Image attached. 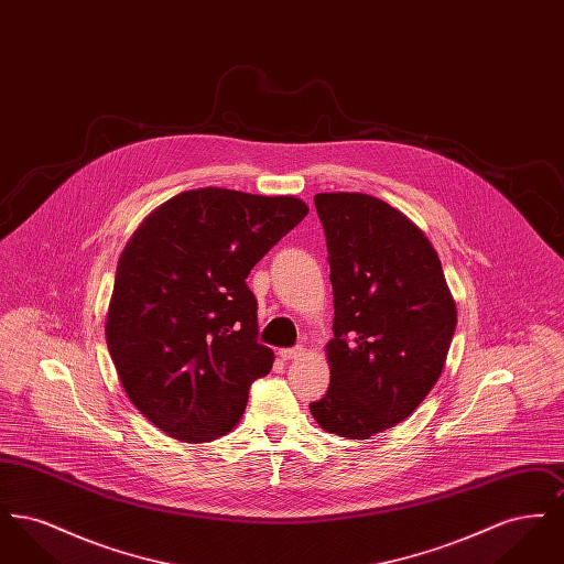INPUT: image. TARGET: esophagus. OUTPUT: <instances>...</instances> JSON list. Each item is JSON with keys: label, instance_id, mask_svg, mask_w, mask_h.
Returning <instances> with one entry per match:
<instances>
[{"label": "esophagus", "instance_id": "obj_1", "mask_svg": "<svg viewBox=\"0 0 564 564\" xmlns=\"http://www.w3.org/2000/svg\"><path fill=\"white\" fill-rule=\"evenodd\" d=\"M302 355H304V349H302V347H292V349L279 350V357H281L283 361H290V359H297V357H302Z\"/></svg>", "mask_w": 564, "mask_h": 564}]
</instances>
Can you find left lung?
Returning <instances> with one entry per match:
<instances>
[{
    "label": "left lung",
    "mask_w": 564,
    "mask_h": 564,
    "mask_svg": "<svg viewBox=\"0 0 564 564\" xmlns=\"http://www.w3.org/2000/svg\"><path fill=\"white\" fill-rule=\"evenodd\" d=\"M334 290L329 387L311 403L327 433L368 440L408 419L444 370L456 304L423 230L359 192L317 194Z\"/></svg>",
    "instance_id": "left-lung-1"
}]
</instances>
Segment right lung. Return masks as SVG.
I'll return each mask as SVG.
<instances>
[{
    "instance_id": "right-lung-1",
    "label": "right lung",
    "mask_w": 564,
    "mask_h": 564,
    "mask_svg": "<svg viewBox=\"0 0 564 564\" xmlns=\"http://www.w3.org/2000/svg\"><path fill=\"white\" fill-rule=\"evenodd\" d=\"M295 196L182 192L148 215L120 253L106 338L134 408L200 444L241 421L274 355L258 343L247 274L306 217Z\"/></svg>"
}]
</instances>
